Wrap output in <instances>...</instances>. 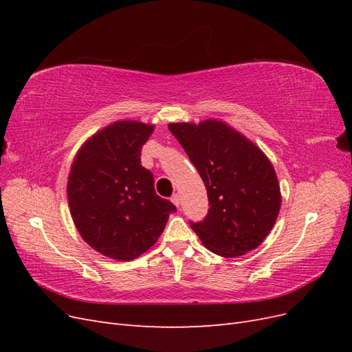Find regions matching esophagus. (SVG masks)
Returning <instances> with one entry per match:
<instances>
[{"label": "esophagus", "instance_id": "esophagus-1", "mask_svg": "<svg viewBox=\"0 0 352 352\" xmlns=\"http://www.w3.org/2000/svg\"><path fill=\"white\" fill-rule=\"evenodd\" d=\"M170 199H172V202H173V204H175L176 207H179V206H180V197H179L177 194H173V195H172V198H170Z\"/></svg>", "mask_w": 352, "mask_h": 352}]
</instances>
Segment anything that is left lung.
<instances>
[{
    "label": "left lung",
    "mask_w": 352,
    "mask_h": 352,
    "mask_svg": "<svg viewBox=\"0 0 352 352\" xmlns=\"http://www.w3.org/2000/svg\"><path fill=\"white\" fill-rule=\"evenodd\" d=\"M168 129L207 188V216L189 221L206 248L223 257L257 248L274 226L282 201L267 157L217 120L172 123Z\"/></svg>",
    "instance_id": "left-lung-1"
}]
</instances>
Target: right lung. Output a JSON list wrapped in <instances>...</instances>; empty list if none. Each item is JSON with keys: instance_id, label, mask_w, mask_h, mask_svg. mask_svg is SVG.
Listing matches in <instances>:
<instances>
[{"instance_id": "right-lung-1", "label": "right lung", "mask_w": 352, "mask_h": 352, "mask_svg": "<svg viewBox=\"0 0 352 352\" xmlns=\"http://www.w3.org/2000/svg\"><path fill=\"white\" fill-rule=\"evenodd\" d=\"M154 127L116 122L85 144L74 158L67 197L80 236L105 257L131 261L150 250L176 207L155 194L141 164Z\"/></svg>"}]
</instances>
